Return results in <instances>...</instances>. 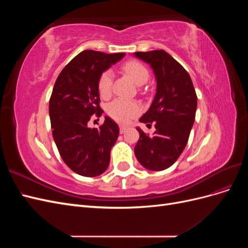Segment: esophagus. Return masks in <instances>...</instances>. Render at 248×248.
<instances>
[{
    "instance_id": "esophagus-1",
    "label": "esophagus",
    "mask_w": 248,
    "mask_h": 248,
    "mask_svg": "<svg viewBox=\"0 0 248 248\" xmlns=\"http://www.w3.org/2000/svg\"><path fill=\"white\" fill-rule=\"evenodd\" d=\"M126 129H127L126 126L121 125V126H120V133H124L126 131Z\"/></svg>"
}]
</instances>
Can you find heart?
<instances>
[{
	"instance_id": "heart-1",
	"label": "heart",
	"mask_w": 248,
	"mask_h": 248,
	"mask_svg": "<svg viewBox=\"0 0 248 248\" xmlns=\"http://www.w3.org/2000/svg\"><path fill=\"white\" fill-rule=\"evenodd\" d=\"M123 70L125 73L133 79L137 85H144L149 79V71L146 67L138 61H128L123 65ZM112 88V73L108 70L104 71L98 80V91L101 97L107 98L111 93ZM108 114L111 118L117 120L118 122L126 123L131 118L137 116L140 111V107L137 101L126 100V99H116L112 101L108 108Z\"/></svg>"
}]
</instances>
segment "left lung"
<instances>
[{
    "label": "left lung",
    "instance_id": "1",
    "mask_svg": "<svg viewBox=\"0 0 248 248\" xmlns=\"http://www.w3.org/2000/svg\"><path fill=\"white\" fill-rule=\"evenodd\" d=\"M134 56L150 64L157 88L151 107L140 122L155 123L153 136L138 127L140 139L134 154L142 167L163 170L183 152L196 118L198 97L192 80L183 66L163 49L137 51Z\"/></svg>",
    "mask_w": 248,
    "mask_h": 248
}]
</instances>
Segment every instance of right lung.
<instances>
[{
	"mask_svg": "<svg viewBox=\"0 0 248 248\" xmlns=\"http://www.w3.org/2000/svg\"><path fill=\"white\" fill-rule=\"evenodd\" d=\"M125 56L87 49L59 74L49 99V118L59 153L74 172L96 177L107 170L110 149L119 137V126L108 117L99 128H89L93 117H100L98 80L103 71Z\"/></svg>",
	"mask_w": 248,
	"mask_h": 248,
	"instance_id": "right-lung-1",
	"label": "right lung"
}]
</instances>
